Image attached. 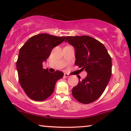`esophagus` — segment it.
Segmentation results:
<instances>
[{"label":"esophagus","mask_w":131,"mask_h":131,"mask_svg":"<svg viewBox=\"0 0 131 131\" xmlns=\"http://www.w3.org/2000/svg\"><path fill=\"white\" fill-rule=\"evenodd\" d=\"M64 77H65V78H69V75L67 73H64Z\"/></svg>","instance_id":"34e87169"}]
</instances>
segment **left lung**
Segmentation results:
<instances>
[{
  "label": "left lung",
  "mask_w": 131,
  "mask_h": 131,
  "mask_svg": "<svg viewBox=\"0 0 131 131\" xmlns=\"http://www.w3.org/2000/svg\"><path fill=\"white\" fill-rule=\"evenodd\" d=\"M67 42L75 48V64L88 73L72 89V95L79 102L89 104L104 92L112 74V59L102 43L89 36H67Z\"/></svg>",
  "instance_id": "obj_1"
}]
</instances>
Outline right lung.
<instances>
[{
	"label": "right lung",
	"mask_w": 131,
	"mask_h": 131,
	"mask_svg": "<svg viewBox=\"0 0 131 131\" xmlns=\"http://www.w3.org/2000/svg\"><path fill=\"white\" fill-rule=\"evenodd\" d=\"M66 38L39 34L31 37L20 48L16 62L19 81L31 100L42 101L49 97L57 81L64 76L61 71L50 73L47 69H43L42 62L49 57L53 48Z\"/></svg>",
	"instance_id": "right-lung-1"
}]
</instances>
